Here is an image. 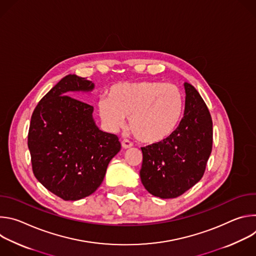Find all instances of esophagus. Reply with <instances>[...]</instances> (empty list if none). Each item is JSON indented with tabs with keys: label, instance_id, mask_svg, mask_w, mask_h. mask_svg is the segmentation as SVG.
<instances>
[{
	"label": "esophagus",
	"instance_id": "1",
	"mask_svg": "<svg viewBox=\"0 0 256 256\" xmlns=\"http://www.w3.org/2000/svg\"><path fill=\"white\" fill-rule=\"evenodd\" d=\"M122 148L128 149V148L132 147V142L130 140H128V138H124L122 142Z\"/></svg>",
	"mask_w": 256,
	"mask_h": 256
}]
</instances>
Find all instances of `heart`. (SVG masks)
<instances>
[{"label": "heart", "instance_id": "heart-1", "mask_svg": "<svg viewBox=\"0 0 256 256\" xmlns=\"http://www.w3.org/2000/svg\"><path fill=\"white\" fill-rule=\"evenodd\" d=\"M108 96L98 101L102 120L116 130L128 116L130 132L142 142L166 138L175 130L184 110L180 89L158 81L118 83L110 88Z\"/></svg>", "mask_w": 256, "mask_h": 256}]
</instances>
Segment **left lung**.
Instances as JSON below:
<instances>
[{"mask_svg": "<svg viewBox=\"0 0 256 256\" xmlns=\"http://www.w3.org/2000/svg\"><path fill=\"white\" fill-rule=\"evenodd\" d=\"M184 116L170 136L142 147V184L151 194L175 198L202 179L212 148V120L198 90L184 83Z\"/></svg>", "mask_w": 256, "mask_h": 256, "instance_id": "obj_1", "label": "left lung"}]
</instances>
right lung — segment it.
I'll list each match as a JSON object with an SVG mask.
<instances>
[{
	"label": "right lung",
	"mask_w": 256,
	"mask_h": 256,
	"mask_svg": "<svg viewBox=\"0 0 256 256\" xmlns=\"http://www.w3.org/2000/svg\"><path fill=\"white\" fill-rule=\"evenodd\" d=\"M93 88L91 81L68 75L42 97L31 116L28 148L33 174L64 200L92 194L120 150L116 134L96 126L93 106L68 95Z\"/></svg>",
	"instance_id": "1"
}]
</instances>
